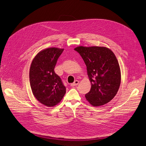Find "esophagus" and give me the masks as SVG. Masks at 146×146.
Here are the masks:
<instances>
[{"label": "esophagus", "mask_w": 146, "mask_h": 146, "mask_svg": "<svg viewBox=\"0 0 146 146\" xmlns=\"http://www.w3.org/2000/svg\"><path fill=\"white\" fill-rule=\"evenodd\" d=\"M78 83H79V81H78V80H75L73 83H71V86H72V87L78 85Z\"/></svg>", "instance_id": "obj_1"}]
</instances>
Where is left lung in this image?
I'll list each match as a JSON object with an SVG mask.
<instances>
[{
	"label": "left lung",
	"mask_w": 146,
	"mask_h": 146,
	"mask_svg": "<svg viewBox=\"0 0 146 146\" xmlns=\"http://www.w3.org/2000/svg\"><path fill=\"white\" fill-rule=\"evenodd\" d=\"M87 66L91 83L86 100L93 106L107 104L117 94L121 82L119 64L113 52L104 46H79L74 49Z\"/></svg>",
	"instance_id": "obj_1"
}]
</instances>
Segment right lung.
Returning <instances> with one entry per match:
<instances>
[{
	"label": "right lung",
	"mask_w": 146,
	"mask_h": 146,
	"mask_svg": "<svg viewBox=\"0 0 146 146\" xmlns=\"http://www.w3.org/2000/svg\"><path fill=\"white\" fill-rule=\"evenodd\" d=\"M63 50L55 47L43 50L31 63L29 80L32 93L39 102L46 107L56 106L66 93V87L54 70Z\"/></svg>",
	"instance_id": "obj_1"
}]
</instances>
